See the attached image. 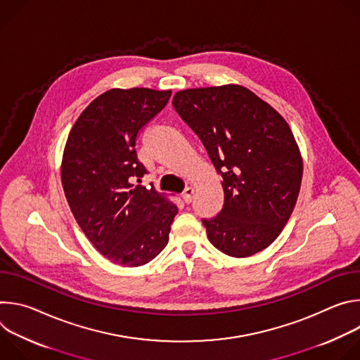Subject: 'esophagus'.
I'll use <instances>...</instances> for the list:
<instances>
[{
    "instance_id": "34e87169",
    "label": "esophagus",
    "mask_w": 360,
    "mask_h": 360,
    "mask_svg": "<svg viewBox=\"0 0 360 360\" xmlns=\"http://www.w3.org/2000/svg\"><path fill=\"white\" fill-rule=\"evenodd\" d=\"M193 188H191V186H188V188H185V191L182 192V198H184V200H185V203H191L192 202V199H193Z\"/></svg>"
}]
</instances>
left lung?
<instances>
[{"label": "left lung", "instance_id": "obj_1", "mask_svg": "<svg viewBox=\"0 0 360 360\" xmlns=\"http://www.w3.org/2000/svg\"><path fill=\"white\" fill-rule=\"evenodd\" d=\"M172 105L222 176V210L202 219L211 243L235 258L268 248L290 218L302 182V157L286 121L239 85L179 91Z\"/></svg>", "mask_w": 360, "mask_h": 360}]
</instances>
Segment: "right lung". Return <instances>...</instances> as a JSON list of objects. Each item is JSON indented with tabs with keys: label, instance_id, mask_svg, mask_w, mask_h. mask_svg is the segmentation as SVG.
<instances>
[{
	"label": "right lung",
	"instance_id": "right-lung-1",
	"mask_svg": "<svg viewBox=\"0 0 360 360\" xmlns=\"http://www.w3.org/2000/svg\"><path fill=\"white\" fill-rule=\"evenodd\" d=\"M169 98L171 91L110 89L84 110L67 139L61 178L70 208L91 243L121 266L158 256L178 214L153 186H135L148 174L138 135Z\"/></svg>",
	"mask_w": 360,
	"mask_h": 360
}]
</instances>
